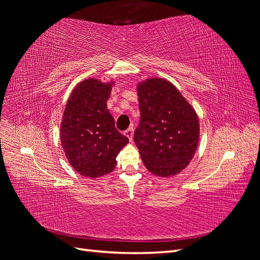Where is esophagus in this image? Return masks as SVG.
Instances as JSON below:
<instances>
[{"label":"esophagus","instance_id":"34e87169","mask_svg":"<svg viewBox=\"0 0 260 260\" xmlns=\"http://www.w3.org/2000/svg\"><path fill=\"white\" fill-rule=\"evenodd\" d=\"M133 131H135V129H133V125H131V127H129L127 130L124 131V135L128 137V139L130 141H132V139H133Z\"/></svg>","mask_w":260,"mask_h":260}]
</instances>
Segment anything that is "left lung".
<instances>
[{"instance_id": "1", "label": "left lung", "mask_w": 260, "mask_h": 260, "mask_svg": "<svg viewBox=\"0 0 260 260\" xmlns=\"http://www.w3.org/2000/svg\"><path fill=\"white\" fill-rule=\"evenodd\" d=\"M141 120L135 143L145 167L158 177L182 171L200 139L199 117L176 86L162 78L138 84Z\"/></svg>"}]
</instances>
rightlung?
I'll return each mask as SVG.
<instances>
[{
  "label": "right lung",
  "instance_id": "obj_1",
  "mask_svg": "<svg viewBox=\"0 0 260 260\" xmlns=\"http://www.w3.org/2000/svg\"><path fill=\"white\" fill-rule=\"evenodd\" d=\"M113 83L92 78L78 83L60 123V141L69 164L80 175L92 179L112 172L118 153L129 142L115 128L107 109Z\"/></svg>",
  "mask_w": 260,
  "mask_h": 260
}]
</instances>
